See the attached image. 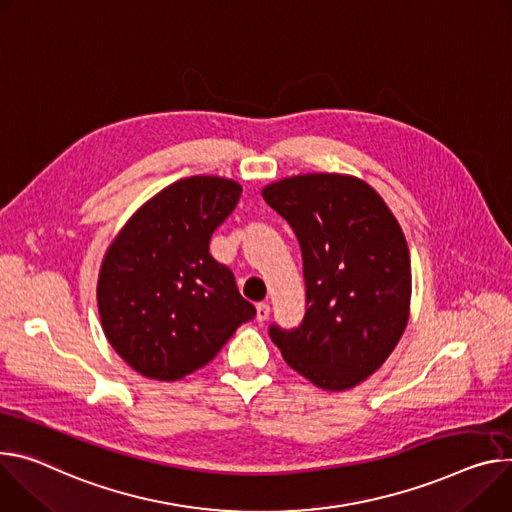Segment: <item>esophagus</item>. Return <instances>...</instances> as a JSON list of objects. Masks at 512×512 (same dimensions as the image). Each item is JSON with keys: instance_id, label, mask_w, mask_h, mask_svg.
Wrapping results in <instances>:
<instances>
[{"instance_id": "34e87169", "label": "esophagus", "mask_w": 512, "mask_h": 512, "mask_svg": "<svg viewBox=\"0 0 512 512\" xmlns=\"http://www.w3.org/2000/svg\"><path fill=\"white\" fill-rule=\"evenodd\" d=\"M269 304L267 302H261V304H257V320L259 322H263V320H267L269 318Z\"/></svg>"}]
</instances>
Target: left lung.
<instances>
[{
	"label": "left lung",
	"mask_w": 512,
	"mask_h": 512,
	"mask_svg": "<svg viewBox=\"0 0 512 512\" xmlns=\"http://www.w3.org/2000/svg\"><path fill=\"white\" fill-rule=\"evenodd\" d=\"M261 196L294 228L306 282L300 327L271 324L269 337L314 386L355 388L406 329L412 275L404 232L382 196L353 175H294L265 185Z\"/></svg>",
	"instance_id": "left-lung-1"
}]
</instances>
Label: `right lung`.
<instances>
[{
    "instance_id": "1",
    "label": "right lung",
    "mask_w": 512,
    "mask_h": 512,
    "mask_svg": "<svg viewBox=\"0 0 512 512\" xmlns=\"http://www.w3.org/2000/svg\"><path fill=\"white\" fill-rule=\"evenodd\" d=\"M241 183L179 179L138 208L108 247L98 277L102 329L138 374L175 382L210 363L255 306L210 255Z\"/></svg>"
}]
</instances>
